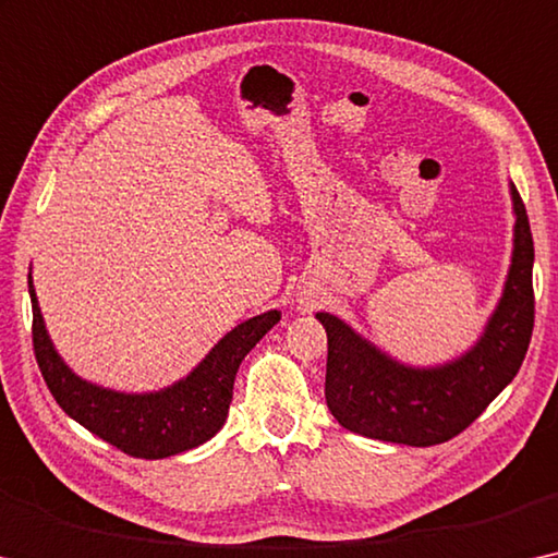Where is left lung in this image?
<instances>
[{
  "mask_svg": "<svg viewBox=\"0 0 558 558\" xmlns=\"http://www.w3.org/2000/svg\"><path fill=\"white\" fill-rule=\"evenodd\" d=\"M511 202L517 225L507 284L464 356L432 368L404 366L337 316L316 314L329 344L324 397L341 426L368 439L434 447L464 432L517 376L534 331V239L513 184Z\"/></svg>",
  "mask_w": 558,
  "mask_h": 558,
  "instance_id": "left-lung-1",
  "label": "left lung"
}]
</instances>
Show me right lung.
Listing matches in <instances>:
<instances>
[{"label": "right lung", "instance_id": "right-lung-1", "mask_svg": "<svg viewBox=\"0 0 558 558\" xmlns=\"http://www.w3.org/2000/svg\"><path fill=\"white\" fill-rule=\"evenodd\" d=\"M32 296V344L57 404L99 439L136 459H165L209 441L227 422L236 368L281 319L277 308L246 319L214 347L204 362L171 387L151 393L101 389L76 376L51 344L37 294Z\"/></svg>", "mask_w": 558, "mask_h": 558}]
</instances>
